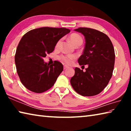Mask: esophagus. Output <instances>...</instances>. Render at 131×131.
I'll list each match as a JSON object with an SVG mask.
<instances>
[{
    "label": "esophagus",
    "instance_id": "34e87169",
    "mask_svg": "<svg viewBox=\"0 0 131 131\" xmlns=\"http://www.w3.org/2000/svg\"><path fill=\"white\" fill-rule=\"evenodd\" d=\"M68 68H69V66H63V69L64 70L67 69H68Z\"/></svg>",
    "mask_w": 131,
    "mask_h": 131
}]
</instances>
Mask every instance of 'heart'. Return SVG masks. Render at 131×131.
<instances>
[{
  "label": "heart",
  "instance_id": "1",
  "mask_svg": "<svg viewBox=\"0 0 131 131\" xmlns=\"http://www.w3.org/2000/svg\"><path fill=\"white\" fill-rule=\"evenodd\" d=\"M69 40L74 46L77 45V44H81L82 43H83V38H82L80 35L77 34H71L69 36ZM61 41V40H59L57 42L56 44L57 47H59V46L60 45ZM75 58H76V57L73 55H63L59 57V59L66 64H70L72 63V61L75 59Z\"/></svg>",
  "mask_w": 131,
  "mask_h": 131
}]
</instances>
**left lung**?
Segmentation results:
<instances>
[{"mask_svg": "<svg viewBox=\"0 0 131 131\" xmlns=\"http://www.w3.org/2000/svg\"><path fill=\"white\" fill-rule=\"evenodd\" d=\"M74 30L83 34L85 40L83 53L78 62L80 65H88V67L85 72L75 68L70 84L82 96H94L102 91L112 76L115 62L113 46L109 37L99 30L88 28H79Z\"/></svg>", "mask_w": 131, "mask_h": 131, "instance_id": "8db88e82", "label": "left lung"}]
</instances>
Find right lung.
I'll use <instances>...</instances> for the list:
<instances>
[{
  "label": "right lung",
  "instance_id": "1",
  "mask_svg": "<svg viewBox=\"0 0 131 131\" xmlns=\"http://www.w3.org/2000/svg\"><path fill=\"white\" fill-rule=\"evenodd\" d=\"M70 32L64 28L42 27L29 31L22 37L15 63L19 79L28 90L42 93L54 85L63 66L57 61L50 65L43 58L52 52L59 40Z\"/></svg>",
  "mask_w": 131,
  "mask_h": 131
}]
</instances>
